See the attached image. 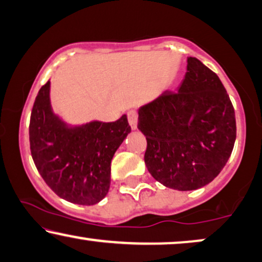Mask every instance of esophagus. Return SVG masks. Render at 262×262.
I'll list each match as a JSON object with an SVG mask.
<instances>
[{
    "instance_id": "esophagus-1",
    "label": "esophagus",
    "mask_w": 262,
    "mask_h": 262,
    "mask_svg": "<svg viewBox=\"0 0 262 262\" xmlns=\"http://www.w3.org/2000/svg\"><path fill=\"white\" fill-rule=\"evenodd\" d=\"M127 116H128V122H129V124H130L132 129H137V127H138V113L137 111H134V110L128 111Z\"/></svg>"
}]
</instances>
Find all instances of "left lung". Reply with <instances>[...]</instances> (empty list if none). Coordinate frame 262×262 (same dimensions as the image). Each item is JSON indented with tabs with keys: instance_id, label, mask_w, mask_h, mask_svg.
<instances>
[{
	"instance_id": "left-lung-1",
	"label": "left lung",
	"mask_w": 262,
	"mask_h": 262,
	"mask_svg": "<svg viewBox=\"0 0 262 262\" xmlns=\"http://www.w3.org/2000/svg\"><path fill=\"white\" fill-rule=\"evenodd\" d=\"M177 92L166 90L139 110L145 164L153 179L177 190L213 181L236 140L235 110L218 75L195 57Z\"/></svg>"
}]
</instances>
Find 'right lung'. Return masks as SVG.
<instances>
[{
  "instance_id": "add662e5",
  "label": "right lung",
  "mask_w": 262,
  "mask_h": 262,
  "mask_svg": "<svg viewBox=\"0 0 262 262\" xmlns=\"http://www.w3.org/2000/svg\"><path fill=\"white\" fill-rule=\"evenodd\" d=\"M50 81L41 86L30 120L34 165L55 194L78 205H95L110 187L111 159L132 128L123 115L115 122L69 127L52 114Z\"/></svg>"
}]
</instances>
